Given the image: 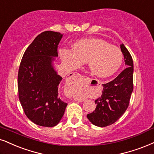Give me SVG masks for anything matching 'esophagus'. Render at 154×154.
Listing matches in <instances>:
<instances>
[{"label": "esophagus", "instance_id": "obj_1", "mask_svg": "<svg viewBox=\"0 0 154 154\" xmlns=\"http://www.w3.org/2000/svg\"><path fill=\"white\" fill-rule=\"evenodd\" d=\"M71 77H73V78L75 77V78H79V79H81V75L78 73H73L71 74ZM68 95H69V94H68ZM69 96H70V95H69Z\"/></svg>", "mask_w": 154, "mask_h": 154}]
</instances>
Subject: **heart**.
I'll use <instances>...</instances> for the list:
<instances>
[{
    "label": "heart",
    "instance_id": "b5f03b06",
    "mask_svg": "<svg viewBox=\"0 0 154 154\" xmlns=\"http://www.w3.org/2000/svg\"><path fill=\"white\" fill-rule=\"evenodd\" d=\"M60 55L70 69L87 61L91 73L98 78H108L116 73L123 60L120 49L100 38L79 40L74 43L73 50H62Z\"/></svg>",
    "mask_w": 154,
    "mask_h": 154
}]
</instances>
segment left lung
<instances>
[{
  "label": "left lung",
  "mask_w": 154,
  "mask_h": 154,
  "mask_svg": "<svg viewBox=\"0 0 154 154\" xmlns=\"http://www.w3.org/2000/svg\"><path fill=\"white\" fill-rule=\"evenodd\" d=\"M121 50L127 66L114 80L103 84L100 97L95 100L96 108L87 118L96 126L106 127L120 119L129 105L134 89V63L130 53L125 45L121 44Z\"/></svg>",
  "instance_id": "left-lung-1"
}]
</instances>
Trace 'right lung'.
<instances>
[{"label": "right lung", "instance_id": "add662e5", "mask_svg": "<svg viewBox=\"0 0 154 154\" xmlns=\"http://www.w3.org/2000/svg\"><path fill=\"white\" fill-rule=\"evenodd\" d=\"M62 37L61 33L54 31L39 34L25 51L19 67L20 104L26 116L41 126H56L67 106L58 96L62 77L53 65Z\"/></svg>", "mask_w": 154, "mask_h": 154}]
</instances>
